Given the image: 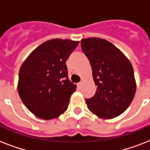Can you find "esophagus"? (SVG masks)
Masks as SVG:
<instances>
[{
	"label": "esophagus",
	"mask_w": 150,
	"mask_h": 150,
	"mask_svg": "<svg viewBox=\"0 0 150 150\" xmlns=\"http://www.w3.org/2000/svg\"><path fill=\"white\" fill-rule=\"evenodd\" d=\"M82 84H83V82H79V83H78V87H79V88H82Z\"/></svg>",
	"instance_id": "1"
}]
</instances>
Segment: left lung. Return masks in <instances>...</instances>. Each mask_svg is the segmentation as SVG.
<instances>
[{"label":"left lung","instance_id":"8db88e82","mask_svg":"<svg viewBox=\"0 0 150 150\" xmlns=\"http://www.w3.org/2000/svg\"><path fill=\"white\" fill-rule=\"evenodd\" d=\"M81 47L97 86L95 95L86 99L87 107L101 118L119 116L129 107L136 91L132 64L118 48L103 39H83Z\"/></svg>","mask_w":150,"mask_h":150}]
</instances>
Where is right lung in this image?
<instances>
[{
	"instance_id": "add662e5",
	"label": "right lung",
	"mask_w": 150,
	"mask_h": 150,
	"mask_svg": "<svg viewBox=\"0 0 150 150\" xmlns=\"http://www.w3.org/2000/svg\"><path fill=\"white\" fill-rule=\"evenodd\" d=\"M79 43L61 39L46 41L22 63L18 92L25 106L36 117L50 120L68 109L76 85L68 79L66 61Z\"/></svg>"
}]
</instances>
